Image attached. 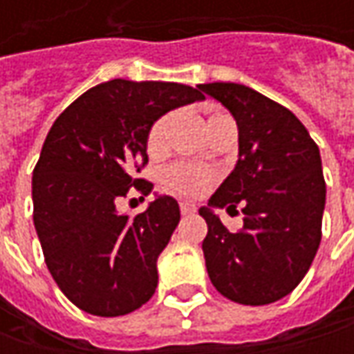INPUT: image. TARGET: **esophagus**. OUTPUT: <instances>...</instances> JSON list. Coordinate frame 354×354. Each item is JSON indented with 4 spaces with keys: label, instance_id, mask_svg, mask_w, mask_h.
<instances>
[{
    "label": "esophagus",
    "instance_id": "esophagus-1",
    "mask_svg": "<svg viewBox=\"0 0 354 354\" xmlns=\"http://www.w3.org/2000/svg\"><path fill=\"white\" fill-rule=\"evenodd\" d=\"M179 207H181V214H193V212L197 211V207L191 205V203H181Z\"/></svg>",
    "mask_w": 354,
    "mask_h": 354
}]
</instances>
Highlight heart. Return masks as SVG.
<instances>
[{
    "instance_id": "obj_1",
    "label": "heart",
    "mask_w": 354,
    "mask_h": 354,
    "mask_svg": "<svg viewBox=\"0 0 354 354\" xmlns=\"http://www.w3.org/2000/svg\"><path fill=\"white\" fill-rule=\"evenodd\" d=\"M171 114H163L157 118L151 124V128L147 131L145 138V147L149 153H159L165 147V140H167V131H169ZM225 120H232V118L225 114V112H212L209 116V129ZM212 181V173L207 169H201L197 165H189V163H173L169 167H165L161 173V187L169 193L175 195H183V197H197L201 195L209 183Z\"/></svg>"
}]
</instances>
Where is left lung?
I'll return each mask as SVG.
<instances>
[{
	"instance_id": "obj_1",
	"label": "left lung",
	"mask_w": 354,
	"mask_h": 354,
	"mask_svg": "<svg viewBox=\"0 0 354 354\" xmlns=\"http://www.w3.org/2000/svg\"><path fill=\"white\" fill-rule=\"evenodd\" d=\"M238 124V163L211 197L244 225L230 232L211 209L205 264L216 292L242 306H266L297 288L321 242L325 179L317 143L286 106L234 82L198 84ZM238 212V211H236Z\"/></svg>"
}]
</instances>
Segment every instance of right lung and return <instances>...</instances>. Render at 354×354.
<instances>
[{"mask_svg":"<svg viewBox=\"0 0 354 354\" xmlns=\"http://www.w3.org/2000/svg\"><path fill=\"white\" fill-rule=\"evenodd\" d=\"M203 98L177 82L116 78L86 90L55 120L33 169V223L50 276L78 309L118 317L156 292L157 256L179 225V205L157 197L128 216L116 201L129 189H151L136 177L147 165L151 124Z\"/></svg>","mask_w":354,"mask_h":354,"instance_id":"obj_1","label":"right lung"}]
</instances>
